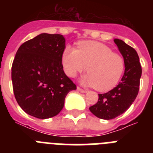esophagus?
Masks as SVG:
<instances>
[{
    "label": "esophagus",
    "mask_w": 153,
    "mask_h": 153,
    "mask_svg": "<svg viewBox=\"0 0 153 153\" xmlns=\"http://www.w3.org/2000/svg\"><path fill=\"white\" fill-rule=\"evenodd\" d=\"M77 90H78V91L80 92V93H86V92H87L86 90H83V89L80 88V87H79V86H77Z\"/></svg>",
    "instance_id": "1"
}]
</instances>
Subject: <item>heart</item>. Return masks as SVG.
<instances>
[{
    "label": "heart",
    "mask_w": 153,
    "mask_h": 153,
    "mask_svg": "<svg viewBox=\"0 0 153 153\" xmlns=\"http://www.w3.org/2000/svg\"><path fill=\"white\" fill-rule=\"evenodd\" d=\"M63 71L74 78L85 71V85L94 86L98 91L106 92L117 86L125 70V60L122 56L105 44L95 41H82L77 48L67 47L61 56Z\"/></svg>",
    "instance_id": "obj_1"
}]
</instances>
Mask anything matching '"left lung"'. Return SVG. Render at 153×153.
I'll return each instance as SVG.
<instances>
[{
    "label": "left lung",
    "mask_w": 153,
    "mask_h": 153,
    "mask_svg": "<svg viewBox=\"0 0 153 153\" xmlns=\"http://www.w3.org/2000/svg\"><path fill=\"white\" fill-rule=\"evenodd\" d=\"M115 44L125 60V71L121 81L108 93L99 94L98 102L90 110L102 120H112L123 114L136 100L139 93L142 67L140 58L134 48L120 39Z\"/></svg>",
    "instance_id": "1"
}]
</instances>
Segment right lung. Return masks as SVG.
<instances>
[{
	"label": "right lung",
	"instance_id": "right-lung-1",
	"mask_svg": "<svg viewBox=\"0 0 153 153\" xmlns=\"http://www.w3.org/2000/svg\"><path fill=\"white\" fill-rule=\"evenodd\" d=\"M61 34L41 33L17 50L11 68L16 100L25 113L38 119L53 117L62 110L67 93L76 86L65 74Z\"/></svg>",
	"mask_w": 153,
	"mask_h": 153
}]
</instances>
